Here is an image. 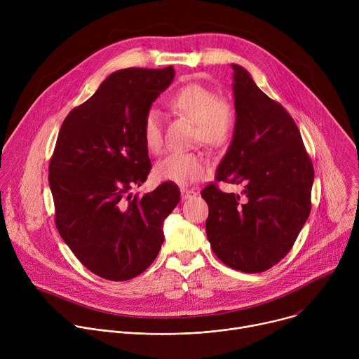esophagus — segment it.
<instances>
[{
    "instance_id": "obj_1",
    "label": "esophagus",
    "mask_w": 359,
    "mask_h": 359,
    "mask_svg": "<svg viewBox=\"0 0 359 359\" xmlns=\"http://www.w3.org/2000/svg\"><path fill=\"white\" fill-rule=\"evenodd\" d=\"M180 194H182V200H189L196 196V193L193 190H187V189H182Z\"/></svg>"
}]
</instances>
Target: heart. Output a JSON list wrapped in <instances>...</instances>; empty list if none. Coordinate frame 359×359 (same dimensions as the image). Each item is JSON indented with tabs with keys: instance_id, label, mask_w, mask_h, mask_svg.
Segmentation results:
<instances>
[{
	"instance_id": "heart-1",
	"label": "heart",
	"mask_w": 359,
	"mask_h": 359,
	"mask_svg": "<svg viewBox=\"0 0 359 359\" xmlns=\"http://www.w3.org/2000/svg\"><path fill=\"white\" fill-rule=\"evenodd\" d=\"M169 105L177 114L196 123V137L210 146L224 144L233 135L236 126V112L227 102L219 100L217 95L209 88L190 83L176 90ZM142 136L144 146L151 153H159L163 144L161 114L158 109H149ZM210 170V159L200 151H175L156 163L153 173L162 182L187 186L200 180Z\"/></svg>"
}]
</instances>
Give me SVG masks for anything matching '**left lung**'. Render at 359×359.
Returning <instances> with one entry per match:
<instances>
[{"instance_id":"8db88e82","label":"left lung","mask_w":359,"mask_h":359,"mask_svg":"<svg viewBox=\"0 0 359 359\" xmlns=\"http://www.w3.org/2000/svg\"><path fill=\"white\" fill-rule=\"evenodd\" d=\"M236 126L215 179L244 184L243 196L209 184L206 234L217 259L243 273L283 260L311 212L314 168L290 114L247 69L231 64Z\"/></svg>"}]
</instances>
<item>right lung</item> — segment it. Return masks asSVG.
I'll return each mask as SVG.
<instances>
[{
	"instance_id": "obj_1",
	"label": "right lung",
	"mask_w": 359,
	"mask_h": 359,
	"mask_svg": "<svg viewBox=\"0 0 359 359\" xmlns=\"http://www.w3.org/2000/svg\"><path fill=\"white\" fill-rule=\"evenodd\" d=\"M175 74L173 67L116 71L61 126L48 176L55 224L76 259L105 280H130L155 262L163 222L180 200L170 182L132 193L151 168L144 116Z\"/></svg>"
}]
</instances>
